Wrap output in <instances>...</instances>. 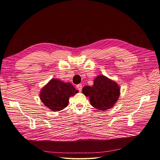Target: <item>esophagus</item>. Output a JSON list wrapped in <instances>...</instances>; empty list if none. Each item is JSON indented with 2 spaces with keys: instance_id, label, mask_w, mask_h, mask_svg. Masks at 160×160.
Returning <instances> with one entry per match:
<instances>
[{
  "instance_id": "1",
  "label": "esophagus",
  "mask_w": 160,
  "mask_h": 160,
  "mask_svg": "<svg viewBox=\"0 0 160 160\" xmlns=\"http://www.w3.org/2000/svg\"><path fill=\"white\" fill-rule=\"evenodd\" d=\"M76 87H77V88L78 89V90H79L80 92H81V91H82V85L81 84H78V85L76 86Z\"/></svg>"
}]
</instances>
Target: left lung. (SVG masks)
<instances>
[{"label":"left lung","instance_id":"left-lung-1","mask_svg":"<svg viewBox=\"0 0 160 160\" xmlns=\"http://www.w3.org/2000/svg\"><path fill=\"white\" fill-rule=\"evenodd\" d=\"M120 87L116 82L104 75L98 76L92 86H86L82 88V93L90 98L91 105L102 111L114 106L120 96Z\"/></svg>","mask_w":160,"mask_h":160}]
</instances>
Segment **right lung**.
<instances>
[{
  "label": "right lung",
  "mask_w": 160,
  "mask_h": 160,
  "mask_svg": "<svg viewBox=\"0 0 160 160\" xmlns=\"http://www.w3.org/2000/svg\"><path fill=\"white\" fill-rule=\"evenodd\" d=\"M78 92L70 82L66 83L53 78L41 90L40 98L49 109L58 112L68 106L69 98L78 93Z\"/></svg>",
  "instance_id": "right-lung-1"
}]
</instances>
